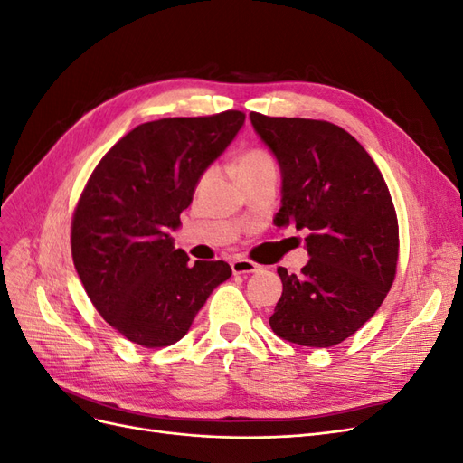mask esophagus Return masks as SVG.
<instances>
[{
  "label": "esophagus",
  "mask_w": 463,
  "mask_h": 463,
  "mask_svg": "<svg viewBox=\"0 0 463 463\" xmlns=\"http://www.w3.org/2000/svg\"><path fill=\"white\" fill-rule=\"evenodd\" d=\"M232 270L233 274H250V272H259L260 266L249 259H235L232 262Z\"/></svg>",
  "instance_id": "1"
}]
</instances>
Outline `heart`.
<instances>
[{"label":"heart","instance_id":"1","mask_svg":"<svg viewBox=\"0 0 463 463\" xmlns=\"http://www.w3.org/2000/svg\"><path fill=\"white\" fill-rule=\"evenodd\" d=\"M269 167H276L270 154L260 148H253V150H247L240 158V162H237V175L269 170Z\"/></svg>","mask_w":463,"mask_h":463}]
</instances>
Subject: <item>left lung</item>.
<instances>
[{"mask_svg":"<svg viewBox=\"0 0 463 463\" xmlns=\"http://www.w3.org/2000/svg\"><path fill=\"white\" fill-rule=\"evenodd\" d=\"M249 118L282 172L274 223L305 230L311 257L299 276L278 269L284 289L270 326L291 344L335 345L376 313L396 278L398 218L386 181L338 125Z\"/></svg>","mask_w":463,"mask_h":463,"instance_id":"left-lung-1","label":"left lung"}]
</instances>
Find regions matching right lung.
Masks as SVG:
<instances>
[{
    "mask_svg": "<svg viewBox=\"0 0 463 463\" xmlns=\"http://www.w3.org/2000/svg\"><path fill=\"white\" fill-rule=\"evenodd\" d=\"M243 123L237 109L148 121L94 167L73 214L71 253L96 311L128 340L143 347L179 342L232 276L223 260L189 264L167 230L181 226L201 175Z\"/></svg>",
    "mask_w": 463,
    "mask_h": 463,
    "instance_id": "1",
    "label": "right lung"
}]
</instances>
